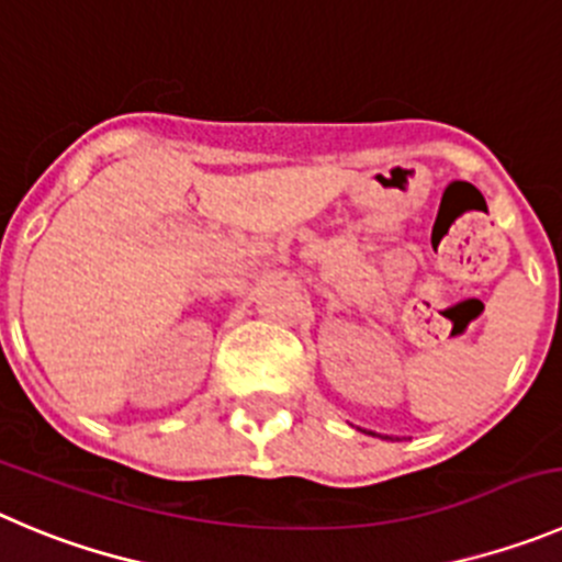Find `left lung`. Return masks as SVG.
<instances>
[{"label":"left lung","mask_w":562,"mask_h":562,"mask_svg":"<svg viewBox=\"0 0 562 562\" xmlns=\"http://www.w3.org/2000/svg\"><path fill=\"white\" fill-rule=\"evenodd\" d=\"M371 435H374V432H371Z\"/></svg>","instance_id":"1"}]
</instances>
